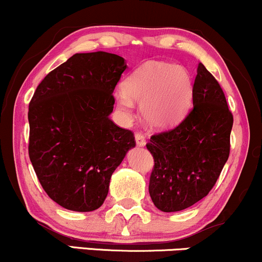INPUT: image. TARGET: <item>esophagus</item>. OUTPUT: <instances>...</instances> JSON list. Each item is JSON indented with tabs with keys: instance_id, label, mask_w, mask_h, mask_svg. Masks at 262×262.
Listing matches in <instances>:
<instances>
[{
	"instance_id": "obj_1",
	"label": "esophagus",
	"mask_w": 262,
	"mask_h": 262,
	"mask_svg": "<svg viewBox=\"0 0 262 262\" xmlns=\"http://www.w3.org/2000/svg\"><path fill=\"white\" fill-rule=\"evenodd\" d=\"M135 139H136L137 146L142 147L146 145V136L142 134V132H136V134H135Z\"/></svg>"
}]
</instances>
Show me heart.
Instances as JSON below:
<instances>
[{
  "label": "heart",
  "mask_w": 262,
  "mask_h": 262,
  "mask_svg": "<svg viewBox=\"0 0 262 262\" xmlns=\"http://www.w3.org/2000/svg\"><path fill=\"white\" fill-rule=\"evenodd\" d=\"M115 94L117 106L130 115L135 101L152 127L164 128L182 119L192 99V80L183 68L168 61H148L125 79Z\"/></svg>",
  "instance_id": "b5f03b06"
}]
</instances>
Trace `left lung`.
<instances>
[{
    "mask_svg": "<svg viewBox=\"0 0 262 262\" xmlns=\"http://www.w3.org/2000/svg\"><path fill=\"white\" fill-rule=\"evenodd\" d=\"M234 117L218 80L202 63L193 85V107L170 130L151 136L148 192L160 210L192 207L209 194L230 154Z\"/></svg>",
    "mask_w": 262,
    "mask_h": 262,
    "instance_id": "left-lung-1",
    "label": "left lung"
}]
</instances>
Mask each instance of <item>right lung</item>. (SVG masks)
<instances>
[{"instance_id": "1", "label": "right lung", "mask_w": 262, "mask_h": 262, "mask_svg": "<svg viewBox=\"0 0 262 262\" xmlns=\"http://www.w3.org/2000/svg\"><path fill=\"white\" fill-rule=\"evenodd\" d=\"M125 69L120 55L76 53L40 81L29 102V160L44 192L66 209L101 207L111 174L136 145L134 132L108 117Z\"/></svg>"}]
</instances>
